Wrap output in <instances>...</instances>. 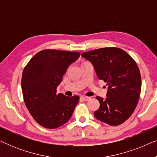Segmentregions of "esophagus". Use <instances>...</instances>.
Instances as JSON below:
<instances>
[{
  "label": "esophagus",
  "instance_id": "obj_1",
  "mask_svg": "<svg viewBox=\"0 0 157 157\" xmlns=\"http://www.w3.org/2000/svg\"><path fill=\"white\" fill-rule=\"evenodd\" d=\"M81 98H82V99L84 100V101H89L90 98H91V97H89V96H81Z\"/></svg>",
  "mask_w": 157,
  "mask_h": 157
}]
</instances>
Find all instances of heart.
I'll return each instance as SVG.
<instances>
[{
  "instance_id": "1",
  "label": "heart",
  "mask_w": 157,
  "mask_h": 157,
  "mask_svg": "<svg viewBox=\"0 0 157 157\" xmlns=\"http://www.w3.org/2000/svg\"><path fill=\"white\" fill-rule=\"evenodd\" d=\"M86 62H88V61H83V63H86Z\"/></svg>"
}]
</instances>
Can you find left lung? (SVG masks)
I'll list each match as a JSON object with an SVG mask.
<instances>
[{
	"label": "left lung",
	"instance_id": "left-lung-1",
	"mask_svg": "<svg viewBox=\"0 0 157 157\" xmlns=\"http://www.w3.org/2000/svg\"><path fill=\"white\" fill-rule=\"evenodd\" d=\"M94 65L98 78L108 86L107 97L96 96L100 103L94 112L99 121L111 126L123 124L134 112L141 87L139 68L125 51L108 47L82 53Z\"/></svg>",
	"mask_w": 157,
	"mask_h": 157
}]
</instances>
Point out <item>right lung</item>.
I'll list each match as a JSON object with an SVG mask.
<instances>
[{"label":"right lung","instance_id":"add662e5","mask_svg":"<svg viewBox=\"0 0 157 157\" xmlns=\"http://www.w3.org/2000/svg\"><path fill=\"white\" fill-rule=\"evenodd\" d=\"M79 56L77 51L45 49L25 66L21 78L23 99L32 117L43 127L56 128L71 117L79 97L57 94L56 89L68 66Z\"/></svg>","mask_w":157,"mask_h":157}]
</instances>
